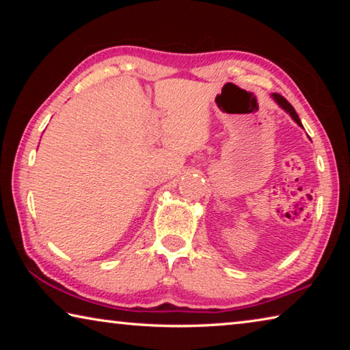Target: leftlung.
<instances>
[{
    "label": "left lung",
    "mask_w": 350,
    "mask_h": 350,
    "mask_svg": "<svg viewBox=\"0 0 350 350\" xmlns=\"http://www.w3.org/2000/svg\"><path fill=\"white\" fill-rule=\"evenodd\" d=\"M271 97H273V98H275V102H276L278 105H280V106H281V108H282L284 111H287V112H288V114H290V116H292V118H293V120H295L296 123H298V125H299V126H303V125H301V120H299V117H298V114H296V111L293 109V106H292V105H290V103L287 102V100H286V98H284L282 96H280V94H273V96H271Z\"/></svg>",
    "instance_id": "left-lung-1"
}]
</instances>
